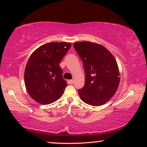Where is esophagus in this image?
<instances>
[{
	"label": "esophagus",
	"mask_w": 147,
	"mask_h": 147,
	"mask_svg": "<svg viewBox=\"0 0 147 147\" xmlns=\"http://www.w3.org/2000/svg\"><path fill=\"white\" fill-rule=\"evenodd\" d=\"M68 83L69 84H73L74 83V80H68Z\"/></svg>",
	"instance_id": "34e87169"
}]
</instances>
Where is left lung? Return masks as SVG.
Wrapping results in <instances>:
<instances>
[{
  "label": "left lung",
  "mask_w": 147,
  "mask_h": 147,
  "mask_svg": "<svg viewBox=\"0 0 147 147\" xmlns=\"http://www.w3.org/2000/svg\"><path fill=\"white\" fill-rule=\"evenodd\" d=\"M82 60L85 85L79 89L82 100L89 105H103L115 94L120 82L117 63L110 52L90 41L73 44Z\"/></svg>",
  "instance_id": "1"
}]
</instances>
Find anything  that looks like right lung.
Listing matches in <instances>:
<instances>
[{"mask_svg": "<svg viewBox=\"0 0 147 147\" xmlns=\"http://www.w3.org/2000/svg\"><path fill=\"white\" fill-rule=\"evenodd\" d=\"M71 43L51 42L31 54L24 71V84L29 95L37 102L49 104L61 97L67 83L59 67Z\"/></svg>", "mask_w": 147, "mask_h": 147, "instance_id": "1", "label": "right lung"}]
</instances>
